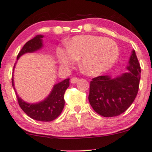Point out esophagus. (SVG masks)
I'll list each match as a JSON object with an SVG mask.
<instances>
[{
	"label": "esophagus",
	"mask_w": 152,
	"mask_h": 152,
	"mask_svg": "<svg viewBox=\"0 0 152 152\" xmlns=\"http://www.w3.org/2000/svg\"><path fill=\"white\" fill-rule=\"evenodd\" d=\"M78 81H79V79H78L77 77H73L71 79V83L75 84V83H76Z\"/></svg>",
	"instance_id": "34e87169"
}]
</instances>
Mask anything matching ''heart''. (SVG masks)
I'll use <instances>...</instances> for the list:
<instances>
[{
  "label": "heart",
  "mask_w": 152,
  "mask_h": 152,
  "mask_svg": "<svg viewBox=\"0 0 152 152\" xmlns=\"http://www.w3.org/2000/svg\"><path fill=\"white\" fill-rule=\"evenodd\" d=\"M119 56L114 41L103 37L80 35L73 37L66 48H59L57 56L61 65L71 67L82 59V70L90 76H99L110 70Z\"/></svg>",
  "instance_id": "heart-1"
}]
</instances>
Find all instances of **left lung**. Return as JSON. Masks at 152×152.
I'll return each instance as SVG.
<instances>
[{"instance_id":"obj_1","label":"left lung","mask_w":152,"mask_h":152,"mask_svg":"<svg viewBox=\"0 0 152 152\" xmlns=\"http://www.w3.org/2000/svg\"><path fill=\"white\" fill-rule=\"evenodd\" d=\"M128 72L112 79L108 75L97 76L90 82L89 102L93 110L104 117H115L124 113L137 96L140 80V68L134 50L130 56Z\"/></svg>"}]
</instances>
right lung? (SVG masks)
Wrapping results in <instances>:
<instances>
[{
  "label": "right lung",
  "mask_w": 152,
  "mask_h": 152,
  "mask_svg": "<svg viewBox=\"0 0 152 152\" xmlns=\"http://www.w3.org/2000/svg\"><path fill=\"white\" fill-rule=\"evenodd\" d=\"M42 37L43 36L42 35H37L28 41L19 52L17 59H19L20 56L24 53H31L41 48L42 46ZM69 80L70 79H66L55 85L50 95L43 102L37 104H28L23 102L16 93V97L19 106L27 115L34 120L45 122L52 121L61 114L65 106L64 95L65 90L70 85ZM12 83L15 89L13 78H12Z\"/></svg>",
  "instance_id": "obj_1"
}]
</instances>
